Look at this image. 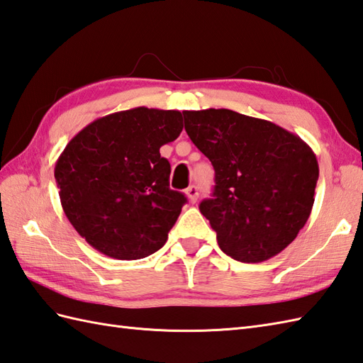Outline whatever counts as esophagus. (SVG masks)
I'll list each match as a JSON object with an SVG mask.
<instances>
[{
	"label": "esophagus",
	"instance_id": "esophagus-1",
	"mask_svg": "<svg viewBox=\"0 0 363 363\" xmlns=\"http://www.w3.org/2000/svg\"><path fill=\"white\" fill-rule=\"evenodd\" d=\"M185 195H187V198H189L190 202H196L198 195H199L196 185H190V187H189L187 190H185Z\"/></svg>",
	"mask_w": 363,
	"mask_h": 363
}]
</instances>
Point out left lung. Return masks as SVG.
I'll use <instances>...</instances> for the list:
<instances>
[{
    "label": "left lung",
    "instance_id": "8db88e82",
    "mask_svg": "<svg viewBox=\"0 0 363 363\" xmlns=\"http://www.w3.org/2000/svg\"><path fill=\"white\" fill-rule=\"evenodd\" d=\"M185 131L215 168L199 204L224 254L261 263L297 238L314 206L318 164L297 134L232 109L182 111Z\"/></svg>",
    "mask_w": 363,
    "mask_h": 363
}]
</instances>
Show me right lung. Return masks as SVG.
<instances>
[{
	"mask_svg": "<svg viewBox=\"0 0 363 363\" xmlns=\"http://www.w3.org/2000/svg\"><path fill=\"white\" fill-rule=\"evenodd\" d=\"M182 128L179 111L139 106L91 122L63 150L54 170L62 207L100 254L139 259L165 244L187 198L170 189L159 150Z\"/></svg>",
	"mask_w": 363,
	"mask_h": 363,
	"instance_id": "obj_1",
	"label": "right lung"
}]
</instances>
